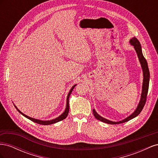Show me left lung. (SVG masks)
I'll return each mask as SVG.
<instances>
[{
	"mask_svg": "<svg viewBox=\"0 0 158 158\" xmlns=\"http://www.w3.org/2000/svg\"><path fill=\"white\" fill-rule=\"evenodd\" d=\"M130 43L131 44V45H133L134 47H135V49L136 50V53L138 56V59H139L140 63L142 66L143 74H144V81H143V84H142V94H141V99H140V103H139V104H138V106L136 109V111L134 112L131 114V115H130L127 118H126L125 119H124V120H123L121 121H119V122L110 121L107 120V119L99 115V114L96 113V111H95V109H93V113H94V115L95 118L98 119V120H99L100 121L110 124V125H118V124H121V123L127 122L128 121L131 120V119H132L133 118L136 117L140 113L142 110L143 109V108H144L146 102L148 88H149L150 71H149V69H148L147 61H146V59L144 58V55H143V54H142V47H141V45L140 44L139 41H138L136 37H133L132 40H131Z\"/></svg>",
	"mask_w": 158,
	"mask_h": 158,
	"instance_id": "left-lung-1",
	"label": "left lung"
}]
</instances>
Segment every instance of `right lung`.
Masks as SVG:
<instances>
[{
  "label": "right lung",
  "mask_w": 158,
  "mask_h": 158,
  "mask_svg": "<svg viewBox=\"0 0 158 158\" xmlns=\"http://www.w3.org/2000/svg\"><path fill=\"white\" fill-rule=\"evenodd\" d=\"M75 86H76V85H73V88H71V89L70 90V92H69V94H68L67 98H66V109H65L64 112L63 114H62L60 116H59V117H57V118H55V119H52V120H51V121H41V120H38V119L33 118H31V117H28V116L26 115L25 114H23V113H22V112L20 111V110H18V109H17V107H16L15 106H14V107H16V109L18 110V111L19 112H20V113L22 114V115H23L25 117L27 118L28 119H30V120H31V121H33V122L36 123H37V124H40V125H51V124H53V123H57V122H59V121H62V120H63V119H64L66 117H67L68 114H69V97H70V95L72 92H73V89L74 88Z\"/></svg>",
  "instance_id": "add662e5"
}]
</instances>
